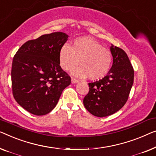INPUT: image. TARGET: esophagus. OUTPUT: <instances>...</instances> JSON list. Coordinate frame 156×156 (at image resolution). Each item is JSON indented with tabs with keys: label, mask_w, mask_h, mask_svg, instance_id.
Returning a JSON list of instances; mask_svg holds the SVG:
<instances>
[{
	"label": "esophagus",
	"mask_w": 156,
	"mask_h": 156,
	"mask_svg": "<svg viewBox=\"0 0 156 156\" xmlns=\"http://www.w3.org/2000/svg\"><path fill=\"white\" fill-rule=\"evenodd\" d=\"M71 82L73 83H78L79 80H77V79H76L75 78H71Z\"/></svg>",
	"instance_id": "obj_1"
}]
</instances>
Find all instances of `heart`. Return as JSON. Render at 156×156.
<instances>
[{
    "instance_id": "obj_1",
    "label": "heart",
    "mask_w": 156,
    "mask_h": 156,
    "mask_svg": "<svg viewBox=\"0 0 156 156\" xmlns=\"http://www.w3.org/2000/svg\"><path fill=\"white\" fill-rule=\"evenodd\" d=\"M81 66L73 71L80 78L88 76L91 80L102 78L108 73L112 63V54L107 48L91 37H78L74 39L71 47L63 44L59 51V62L64 71H69L78 65Z\"/></svg>"
}]
</instances>
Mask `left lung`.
<instances>
[{"label":"left lung","mask_w":156,"mask_h":156,"mask_svg":"<svg viewBox=\"0 0 156 156\" xmlns=\"http://www.w3.org/2000/svg\"><path fill=\"white\" fill-rule=\"evenodd\" d=\"M113 63L102 79L89 83V92L83 99L87 111L105 117L119 111L126 104L133 83L134 71L129 57L121 48L112 44Z\"/></svg>","instance_id":"left-lung-1"}]
</instances>
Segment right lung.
<instances>
[{
    "instance_id": "1",
    "label": "right lung",
    "mask_w": 156,
    "mask_h": 156,
    "mask_svg": "<svg viewBox=\"0 0 156 156\" xmlns=\"http://www.w3.org/2000/svg\"><path fill=\"white\" fill-rule=\"evenodd\" d=\"M68 37L58 32L41 35L26 41L13 57V97L32 115L49 113L71 84V77L59 65V51Z\"/></svg>"
}]
</instances>
